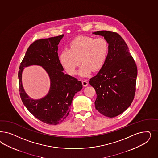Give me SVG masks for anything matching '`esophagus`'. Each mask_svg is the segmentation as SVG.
I'll use <instances>...</instances> for the list:
<instances>
[{
	"label": "esophagus",
	"mask_w": 158,
	"mask_h": 158,
	"mask_svg": "<svg viewBox=\"0 0 158 158\" xmlns=\"http://www.w3.org/2000/svg\"><path fill=\"white\" fill-rule=\"evenodd\" d=\"M82 85L84 87H87V86H88V82L87 81H85V80L82 81Z\"/></svg>",
	"instance_id": "obj_1"
}]
</instances>
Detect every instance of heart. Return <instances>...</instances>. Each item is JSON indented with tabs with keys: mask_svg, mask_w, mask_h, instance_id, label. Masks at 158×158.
<instances>
[{
	"mask_svg": "<svg viewBox=\"0 0 158 158\" xmlns=\"http://www.w3.org/2000/svg\"><path fill=\"white\" fill-rule=\"evenodd\" d=\"M109 51V43L103 38L79 36L70 42L68 49L61 51L59 60L67 73L71 76L76 74L81 61L82 65L79 74L85 77L91 71L95 72L102 69Z\"/></svg>",
	"mask_w": 158,
	"mask_h": 158,
	"instance_id": "1",
	"label": "heart"
}]
</instances>
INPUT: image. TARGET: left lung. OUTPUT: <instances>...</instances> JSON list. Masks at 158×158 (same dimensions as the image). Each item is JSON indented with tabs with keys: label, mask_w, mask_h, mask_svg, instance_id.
Here are the masks:
<instances>
[{
	"label": "left lung",
	"mask_w": 158,
	"mask_h": 158,
	"mask_svg": "<svg viewBox=\"0 0 158 158\" xmlns=\"http://www.w3.org/2000/svg\"><path fill=\"white\" fill-rule=\"evenodd\" d=\"M93 34L103 36L109 45L104 65L89 82L97 93L95 108L106 117H116L124 112L134 99L137 67L119 34L108 31Z\"/></svg>",
	"instance_id": "obj_1"
}]
</instances>
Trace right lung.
<instances>
[{
  "label": "right lung",
  "instance_id": "add662e5",
  "mask_svg": "<svg viewBox=\"0 0 158 158\" xmlns=\"http://www.w3.org/2000/svg\"><path fill=\"white\" fill-rule=\"evenodd\" d=\"M63 36L34 42L26 52L18 74L20 95L24 106L36 118L52 125L59 124L67 117L73 97L82 88L81 82L63 72L64 69L59 59L57 45ZM32 65L42 66L51 82L47 95L38 100L29 97L22 84V73L24 67Z\"/></svg>",
  "mask_w": 158,
  "mask_h": 158
}]
</instances>
